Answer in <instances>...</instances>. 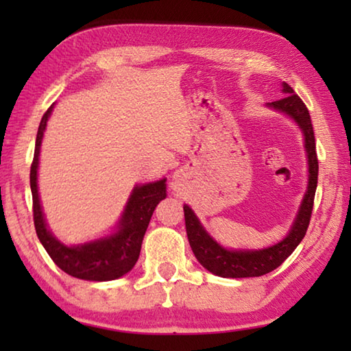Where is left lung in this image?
<instances>
[{
	"label": "left lung",
	"mask_w": 351,
	"mask_h": 351,
	"mask_svg": "<svg viewBox=\"0 0 351 351\" xmlns=\"http://www.w3.org/2000/svg\"><path fill=\"white\" fill-rule=\"evenodd\" d=\"M287 96L271 102L269 106L285 112L299 123L305 136V148L308 153V165H310V181L308 190L302 201L300 210L291 228L287 239L277 245L261 249V251H228L210 239V235L203 229L198 218L195 217L189 206H184V218H186V230L190 247L195 257L207 271L219 277L243 278V277H260L278 268L287 260L299 243L304 240L308 226H310L314 195L317 187L319 161L316 153V141H314V130L306 105L304 104L288 83L283 82V90Z\"/></svg>",
	"instance_id": "left-lung-1"
}]
</instances>
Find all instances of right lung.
Returning a JSON list of instances; mask_svg holds the SVG:
<instances>
[{
	"instance_id": "obj_1",
	"label": "right lung",
	"mask_w": 351,
	"mask_h": 351,
	"mask_svg": "<svg viewBox=\"0 0 351 351\" xmlns=\"http://www.w3.org/2000/svg\"><path fill=\"white\" fill-rule=\"evenodd\" d=\"M52 111V105L41 117L37 141H35L34 161L31 165V190H32V210L34 224L37 235L49 254L52 261L66 274L82 280L106 282L114 280L132 271L136 261L139 258L142 240L150 223L154 207L159 201L165 198V180L145 184L133 190L127 209L123 212L119 230L97 241L86 243L80 246H64L56 240L49 230L46 229V223L41 212L38 190H37V169L40 144L43 139V132L46 128L47 117Z\"/></svg>"
}]
</instances>
